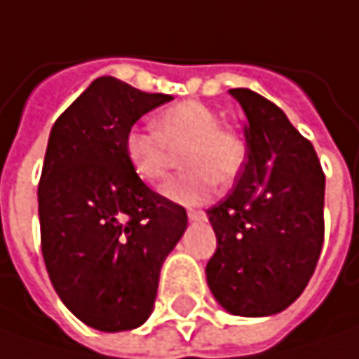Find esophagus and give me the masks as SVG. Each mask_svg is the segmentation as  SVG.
<instances>
[{"instance_id":"34e87169","label":"esophagus","mask_w":359,"mask_h":359,"mask_svg":"<svg viewBox=\"0 0 359 359\" xmlns=\"http://www.w3.org/2000/svg\"><path fill=\"white\" fill-rule=\"evenodd\" d=\"M187 215H189L191 222H199V219H205L208 217V213L203 212V210H189Z\"/></svg>"}]
</instances>
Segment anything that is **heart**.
<instances>
[{"mask_svg":"<svg viewBox=\"0 0 359 359\" xmlns=\"http://www.w3.org/2000/svg\"><path fill=\"white\" fill-rule=\"evenodd\" d=\"M125 156L140 179L156 187L168 177L180 154L182 170L162 187V195L179 203L203 201L213 184H232L241 177L248 158L245 135L224 127L210 107L187 100L156 116L154 131L133 127L125 135Z\"/></svg>","mask_w":359,"mask_h":359,"instance_id":"heart-1","label":"heart"}]
</instances>
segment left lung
I'll use <instances>...</instances> for the list:
<instances>
[{
  "mask_svg": "<svg viewBox=\"0 0 359 359\" xmlns=\"http://www.w3.org/2000/svg\"><path fill=\"white\" fill-rule=\"evenodd\" d=\"M230 96L246 116L248 162L208 210L217 248L205 273L217 302L238 316L287 309L309 285L325 238V172L306 137L261 94Z\"/></svg>",
  "mask_w": 359,
  "mask_h": 359,
  "instance_id": "left-lung-1",
  "label": "left lung"
}]
</instances>
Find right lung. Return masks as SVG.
<instances>
[{
  "label": "right lung",
  "instance_id": "1",
  "mask_svg": "<svg viewBox=\"0 0 359 359\" xmlns=\"http://www.w3.org/2000/svg\"><path fill=\"white\" fill-rule=\"evenodd\" d=\"M172 100L98 78L59 114L39 180L41 248L61 302L92 329L140 327L160 267L187 228L184 208L151 191L125 156V135Z\"/></svg>",
  "mask_w": 359,
  "mask_h": 359
}]
</instances>
